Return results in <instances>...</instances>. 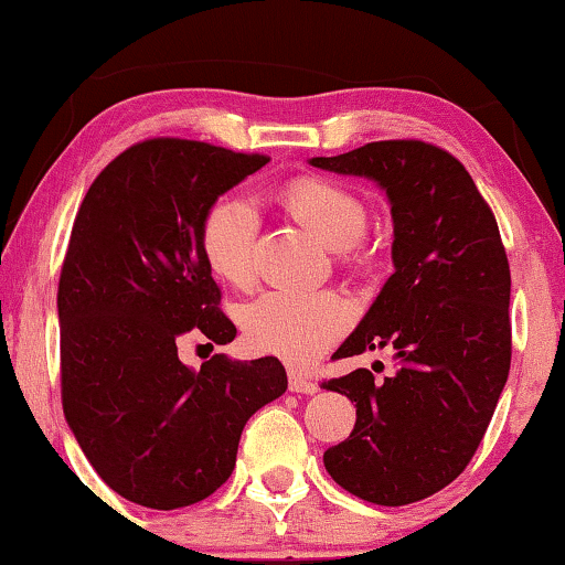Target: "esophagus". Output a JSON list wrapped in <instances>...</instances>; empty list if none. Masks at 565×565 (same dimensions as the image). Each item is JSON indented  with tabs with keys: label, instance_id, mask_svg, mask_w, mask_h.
I'll return each mask as SVG.
<instances>
[{
	"label": "esophagus",
	"instance_id": "esophagus-1",
	"mask_svg": "<svg viewBox=\"0 0 565 565\" xmlns=\"http://www.w3.org/2000/svg\"><path fill=\"white\" fill-rule=\"evenodd\" d=\"M289 388L294 393H301V395H315L319 391V385L315 381H309V377H301L297 373L289 375Z\"/></svg>",
	"mask_w": 565,
	"mask_h": 565
}]
</instances>
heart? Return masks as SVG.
<instances>
[{
	"label": "heart",
	"mask_w": 565,
	"mask_h": 565,
	"mask_svg": "<svg viewBox=\"0 0 565 565\" xmlns=\"http://www.w3.org/2000/svg\"><path fill=\"white\" fill-rule=\"evenodd\" d=\"M284 200L327 246L348 248L365 233V202L344 184L305 177L286 184ZM258 228L256 202L243 192H228L213 202L202 223V250L221 279L238 286L254 279ZM350 322V301L330 289L274 286L238 309L248 348L291 365L315 363Z\"/></svg>",
	"instance_id": "1"
}]
</instances>
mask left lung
Segmentation results:
<instances>
[{
    "label": "left lung",
    "instance_id": "8db88e82",
    "mask_svg": "<svg viewBox=\"0 0 565 565\" xmlns=\"http://www.w3.org/2000/svg\"><path fill=\"white\" fill-rule=\"evenodd\" d=\"M311 167L365 177L385 192L393 274L334 358L391 350L395 370L327 381L358 420L324 451L342 490L385 508L454 482L490 426L510 373V266L498 221L449 151L424 141H373Z\"/></svg>",
    "mask_w": 565,
    "mask_h": 565
}]
</instances>
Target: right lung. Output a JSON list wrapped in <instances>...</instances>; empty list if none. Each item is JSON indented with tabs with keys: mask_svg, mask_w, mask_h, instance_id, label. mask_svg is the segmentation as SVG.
<instances>
[{
	"mask_svg": "<svg viewBox=\"0 0 565 565\" xmlns=\"http://www.w3.org/2000/svg\"><path fill=\"white\" fill-rule=\"evenodd\" d=\"M266 164L202 141H141L75 215L57 286L63 414L98 477L141 508L210 498L231 477L243 426L286 391L276 358L213 355L195 370L177 355L192 330L233 342L202 223Z\"/></svg>",
	"mask_w": 565,
	"mask_h": 565,
	"instance_id": "add662e5",
	"label": "right lung"
}]
</instances>
